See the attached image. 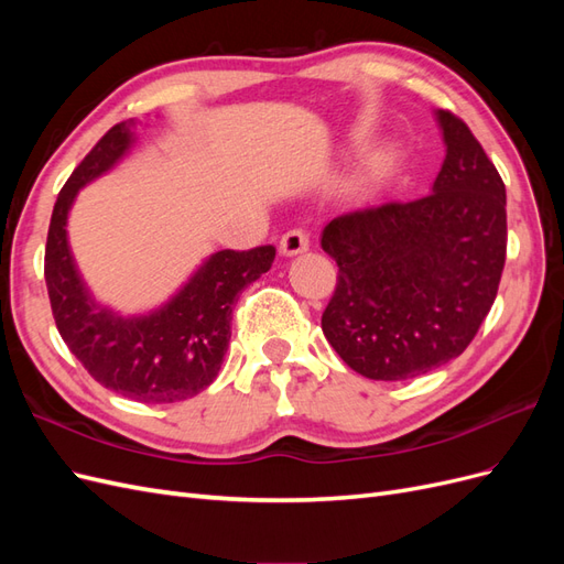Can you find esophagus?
<instances>
[{
  "instance_id": "34e87169",
  "label": "esophagus",
  "mask_w": 564,
  "mask_h": 564,
  "mask_svg": "<svg viewBox=\"0 0 564 564\" xmlns=\"http://www.w3.org/2000/svg\"><path fill=\"white\" fill-rule=\"evenodd\" d=\"M308 247H311L308 232L301 230V228L286 230V232L282 235V240H280V253H284V256H296V253H303V251H308Z\"/></svg>"
}]
</instances>
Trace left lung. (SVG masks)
Returning a JSON list of instances; mask_svg holds the SVG:
<instances>
[{"instance_id": "8db88e82", "label": "left lung", "mask_w": 564, "mask_h": 564, "mask_svg": "<svg viewBox=\"0 0 564 564\" xmlns=\"http://www.w3.org/2000/svg\"><path fill=\"white\" fill-rule=\"evenodd\" d=\"M447 155L433 193L336 216L322 249L338 265L322 332L350 369L404 381L468 348L506 263V185L464 119L437 110Z\"/></svg>"}]
</instances>
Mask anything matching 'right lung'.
I'll return each mask as SVG.
<instances>
[{
  "instance_id": "add662e5",
  "label": "right lung",
  "mask_w": 564,
  "mask_h": 564,
  "mask_svg": "<svg viewBox=\"0 0 564 564\" xmlns=\"http://www.w3.org/2000/svg\"><path fill=\"white\" fill-rule=\"evenodd\" d=\"M129 145V127L115 124L58 193L44 251L46 292L65 346L100 386L145 404L178 402L197 395L218 377L230 340L232 305L247 284L270 270L275 247L216 251L152 315L124 319L98 308L67 247V212L79 187L108 172Z\"/></svg>"
}]
</instances>
